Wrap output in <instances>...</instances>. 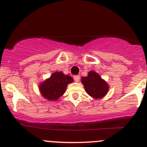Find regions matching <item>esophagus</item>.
<instances>
[{
  "label": "esophagus",
  "mask_w": 147,
  "mask_h": 147,
  "mask_svg": "<svg viewBox=\"0 0 147 147\" xmlns=\"http://www.w3.org/2000/svg\"><path fill=\"white\" fill-rule=\"evenodd\" d=\"M74 79L76 82H79V80H80V76L79 75H76L74 77Z\"/></svg>",
  "instance_id": "esophagus-1"
}]
</instances>
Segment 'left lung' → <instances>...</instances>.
<instances>
[{
    "mask_svg": "<svg viewBox=\"0 0 147 147\" xmlns=\"http://www.w3.org/2000/svg\"><path fill=\"white\" fill-rule=\"evenodd\" d=\"M86 92L92 98L99 99L104 97L109 90V84L95 71L88 72V76L81 79Z\"/></svg>",
    "mask_w": 147,
    "mask_h": 147,
    "instance_id": "obj_1",
    "label": "left lung"
}]
</instances>
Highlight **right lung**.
<instances>
[{
	"label": "right lung",
	"mask_w": 147,
	"mask_h": 147,
	"mask_svg": "<svg viewBox=\"0 0 147 147\" xmlns=\"http://www.w3.org/2000/svg\"><path fill=\"white\" fill-rule=\"evenodd\" d=\"M72 77L63 72H55L38 85L41 95L48 101H57L65 93L68 84L73 82Z\"/></svg>",
	"instance_id": "obj_1"
}]
</instances>
